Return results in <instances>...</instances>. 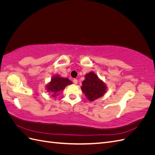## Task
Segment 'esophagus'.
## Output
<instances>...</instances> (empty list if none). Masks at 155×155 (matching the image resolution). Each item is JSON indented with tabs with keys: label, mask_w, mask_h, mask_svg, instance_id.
<instances>
[{
	"label": "esophagus",
	"mask_w": 155,
	"mask_h": 155,
	"mask_svg": "<svg viewBox=\"0 0 155 155\" xmlns=\"http://www.w3.org/2000/svg\"><path fill=\"white\" fill-rule=\"evenodd\" d=\"M73 82H74V84H76H76L78 83V79H74V80H73Z\"/></svg>",
	"instance_id": "1"
}]
</instances>
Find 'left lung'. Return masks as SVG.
<instances>
[{"label": "left lung", "instance_id": "8db88e82", "mask_svg": "<svg viewBox=\"0 0 155 155\" xmlns=\"http://www.w3.org/2000/svg\"><path fill=\"white\" fill-rule=\"evenodd\" d=\"M81 89L87 99L92 101L104 96L107 91V87L96 74L91 72L85 75Z\"/></svg>", "mask_w": 155, "mask_h": 155}]
</instances>
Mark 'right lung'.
<instances>
[{
  "label": "right lung",
  "instance_id": "obj_1",
  "mask_svg": "<svg viewBox=\"0 0 155 155\" xmlns=\"http://www.w3.org/2000/svg\"><path fill=\"white\" fill-rule=\"evenodd\" d=\"M72 82L67 78H61L59 76H54L51 79V81L46 85V90L51 95L55 97L58 95V93L61 92L68 85H71Z\"/></svg>",
  "mask_w": 155,
  "mask_h": 155
}]
</instances>
